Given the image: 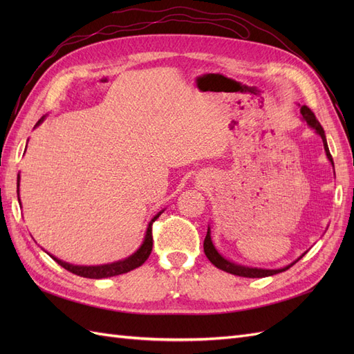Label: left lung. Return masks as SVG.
Instances as JSON below:
<instances>
[{"mask_svg": "<svg viewBox=\"0 0 354 354\" xmlns=\"http://www.w3.org/2000/svg\"><path fill=\"white\" fill-rule=\"evenodd\" d=\"M299 112H301L304 121L313 127L316 133L322 137L324 140V146H325V152H326V156L328 159L330 160V164L334 165V160H332V156L329 153V149H328V143H326V137H325V131L322 125L319 124V121L316 120L315 113L312 112V109L307 108V106H301V109H299ZM203 252H205L207 259L216 266L218 267V269L227 272V273H232V274H236V276H242V277H266V276H272V274H276V273H281V272H285L288 270L289 267H291L292 264H289L286 267H283V269H277V270H266V269H250V267H243V266H238L234 263H230L227 261L226 259H223V257L217 252V250L214 248L212 245V241H211V236H209V227H208V232H207V236H205V241H203Z\"/></svg>", "mask_w": 354, "mask_h": 354, "instance_id": "left-lung-1", "label": "left lung"}]
</instances>
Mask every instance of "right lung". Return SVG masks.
Masks as SVG:
<instances>
[{
	"label": "right lung",
	"mask_w": 354,
	"mask_h": 354,
	"mask_svg": "<svg viewBox=\"0 0 354 354\" xmlns=\"http://www.w3.org/2000/svg\"><path fill=\"white\" fill-rule=\"evenodd\" d=\"M42 120H44V116H42L41 120L37 122V125L41 124ZM17 195H19V177H17ZM159 216H160V212L151 220V223H149L146 236H145V241H143L140 248H138L133 255H130L125 260L116 261V263H112V264L88 266L87 267V266H72V264H68V263H63V261L55 259V257H53V259H55L63 267V269H66L68 272H71L73 274L82 276V277H90V279H103V277H111V276L122 274V273H127L130 270H134V269H137V267H140L149 259V255H151V252H152V245H153L152 224Z\"/></svg>",
	"instance_id": "right-lung-1"
}]
</instances>
